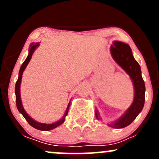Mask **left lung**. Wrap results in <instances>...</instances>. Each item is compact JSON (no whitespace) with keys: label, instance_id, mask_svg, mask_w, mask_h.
Here are the masks:
<instances>
[{"label":"left lung","instance_id":"8db88e82","mask_svg":"<svg viewBox=\"0 0 159 159\" xmlns=\"http://www.w3.org/2000/svg\"><path fill=\"white\" fill-rule=\"evenodd\" d=\"M111 52L114 61L132 78L134 87V98L132 105L121 118L114 124H111V126L122 129L130 125L143 109L145 102V84L141 75L140 65L133 57L132 49L129 45L115 41L111 46ZM96 116L98 119L97 110L96 111Z\"/></svg>","mask_w":159,"mask_h":159}]
</instances>
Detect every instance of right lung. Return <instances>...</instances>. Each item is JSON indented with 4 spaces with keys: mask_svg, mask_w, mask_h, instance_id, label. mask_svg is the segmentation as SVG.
Masks as SVG:
<instances>
[{
    "mask_svg": "<svg viewBox=\"0 0 159 159\" xmlns=\"http://www.w3.org/2000/svg\"><path fill=\"white\" fill-rule=\"evenodd\" d=\"M38 46H39V43H33V44H31V45H30V48L29 49L28 56H27L26 60L24 61L22 65H21V68H20L19 78H18L17 81H16V89H15L16 102V106H17L18 110H19V112L23 115V116L25 118V120H27V123L30 124L32 127L35 128V129H38V130L49 131V130H52V129H54V128L59 126V125H61V124L64 122L66 116L67 114H68V111L69 108V105H70V102L69 103L68 107H67L66 111V113H65L64 116H63V118H62L61 120H59V121L56 122V123H52V124H45V123H38V122H36V121H35V120H33L31 117H30V116L27 115V113L25 112V111L24 110L22 105H21V96H20V84H21V78H22V74H23L24 70H25V68H26L27 65L28 64L30 60L31 59L32 54H33V53H34V50H35L36 47H38Z\"/></svg>",
    "mask_w": 159,
    "mask_h": 159,
    "instance_id": "add662e5",
    "label": "right lung"
}]
</instances>
